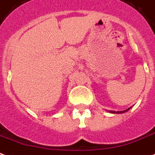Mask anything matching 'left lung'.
<instances>
[{
  "label": "left lung",
  "mask_w": 155,
  "mask_h": 155,
  "mask_svg": "<svg viewBox=\"0 0 155 155\" xmlns=\"http://www.w3.org/2000/svg\"><path fill=\"white\" fill-rule=\"evenodd\" d=\"M130 107H129V108H127V109L124 110V111H120V112H116V111H110V113H126V112H127L128 110H130Z\"/></svg>",
  "instance_id": "left-lung-1"
}]
</instances>
